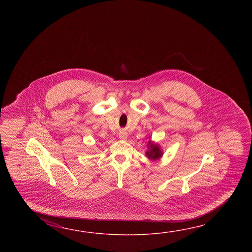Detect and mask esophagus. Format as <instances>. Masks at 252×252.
<instances>
[{"label":"esophagus","instance_id":"34e87169","mask_svg":"<svg viewBox=\"0 0 252 252\" xmlns=\"http://www.w3.org/2000/svg\"><path fill=\"white\" fill-rule=\"evenodd\" d=\"M119 138L121 139H127V133L126 132H124V131H121L120 133H119Z\"/></svg>","mask_w":252,"mask_h":252}]
</instances>
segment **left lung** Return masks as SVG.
I'll return each mask as SVG.
<instances>
[{
	"label": "left lung",
	"instance_id": "8db88e82",
	"mask_svg": "<svg viewBox=\"0 0 252 252\" xmlns=\"http://www.w3.org/2000/svg\"><path fill=\"white\" fill-rule=\"evenodd\" d=\"M150 150H148L146 152V155L148 156V158H150V159H158V158H160L162 155L160 149L158 145L151 144L150 145Z\"/></svg>",
	"mask_w": 252,
	"mask_h": 252
}]
</instances>
